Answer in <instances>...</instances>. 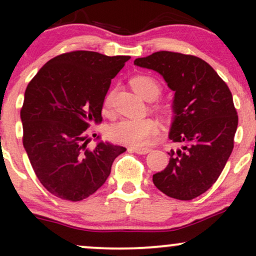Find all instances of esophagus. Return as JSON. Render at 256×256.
Returning a JSON list of instances; mask_svg holds the SVG:
<instances>
[{
	"label": "esophagus",
	"mask_w": 256,
	"mask_h": 256,
	"mask_svg": "<svg viewBox=\"0 0 256 256\" xmlns=\"http://www.w3.org/2000/svg\"><path fill=\"white\" fill-rule=\"evenodd\" d=\"M130 149H131L132 152H136V154H140V155L148 154V152L152 150L150 148H140V146H131Z\"/></svg>",
	"instance_id": "34e87169"
}]
</instances>
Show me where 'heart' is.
Here are the masks:
<instances>
[{
	"mask_svg": "<svg viewBox=\"0 0 256 256\" xmlns=\"http://www.w3.org/2000/svg\"><path fill=\"white\" fill-rule=\"evenodd\" d=\"M134 90L143 98L152 101L161 94V85L150 76H137L131 80ZM112 106V95L104 100V110L110 112ZM158 132V124L152 118L143 119H122L112 125L108 130V136L112 140L122 144L144 146Z\"/></svg>",
	"mask_w": 256,
	"mask_h": 256,
	"instance_id": "obj_1",
	"label": "heart"
}]
</instances>
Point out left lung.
<instances>
[{"label": "left lung", "instance_id": "obj_1", "mask_svg": "<svg viewBox=\"0 0 256 256\" xmlns=\"http://www.w3.org/2000/svg\"><path fill=\"white\" fill-rule=\"evenodd\" d=\"M134 64L160 73L176 92L170 138L182 146L168 152V165L152 182L170 198H198L216 183L234 149L238 116L231 91L210 64L194 55L156 52Z\"/></svg>", "mask_w": 256, "mask_h": 256}]
</instances>
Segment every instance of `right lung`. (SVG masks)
<instances>
[{
	"mask_svg": "<svg viewBox=\"0 0 256 256\" xmlns=\"http://www.w3.org/2000/svg\"><path fill=\"white\" fill-rule=\"evenodd\" d=\"M128 58L88 50L64 52L28 83L20 110L22 144L38 180L52 195L67 201L89 198L126 150L108 142L91 148L86 130L102 120L110 80Z\"/></svg>",
	"mask_w": 256,
	"mask_h": 256,
	"instance_id": "add662e5",
	"label": "right lung"
}]
</instances>
